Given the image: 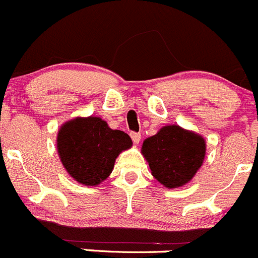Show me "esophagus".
Segmentation results:
<instances>
[{
    "label": "esophagus",
    "instance_id": "esophagus-1",
    "mask_svg": "<svg viewBox=\"0 0 258 258\" xmlns=\"http://www.w3.org/2000/svg\"><path fill=\"white\" fill-rule=\"evenodd\" d=\"M130 137H132L134 144H139L140 139H142V135H140L139 133H132V134H130Z\"/></svg>",
    "mask_w": 258,
    "mask_h": 258
}]
</instances>
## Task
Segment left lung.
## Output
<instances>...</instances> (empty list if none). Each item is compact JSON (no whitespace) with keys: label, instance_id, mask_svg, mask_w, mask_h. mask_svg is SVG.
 <instances>
[{"label":"left lung","instance_id":"left-lung-1","mask_svg":"<svg viewBox=\"0 0 258 258\" xmlns=\"http://www.w3.org/2000/svg\"><path fill=\"white\" fill-rule=\"evenodd\" d=\"M142 154L151 175L166 188H176L190 182L201 168L206 142L198 133L172 124L147 138Z\"/></svg>","mask_w":258,"mask_h":258}]
</instances>
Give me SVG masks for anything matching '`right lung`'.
Wrapping results in <instances>:
<instances>
[{
	"instance_id": "right-lung-1",
	"label": "right lung",
	"mask_w": 258,
	"mask_h": 258,
	"mask_svg": "<svg viewBox=\"0 0 258 258\" xmlns=\"http://www.w3.org/2000/svg\"><path fill=\"white\" fill-rule=\"evenodd\" d=\"M126 133L109 128L99 116H77L62 124L57 151L63 166L77 182L97 186L111 174L115 159L132 148Z\"/></svg>"
}]
</instances>
